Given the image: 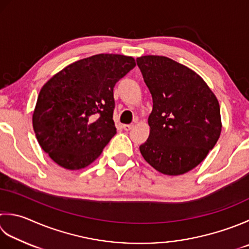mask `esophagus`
Instances as JSON below:
<instances>
[{
  "instance_id": "1",
  "label": "esophagus",
  "mask_w": 249,
  "mask_h": 249,
  "mask_svg": "<svg viewBox=\"0 0 249 249\" xmlns=\"http://www.w3.org/2000/svg\"><path fill=\"white\" fill-rule=\"evenodd\" d=\"M133 126L134 125H131V124H125V125H123V128H124V130H130L131 128H133Z\"/></svg>"
}]
</instances>
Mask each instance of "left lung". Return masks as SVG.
<instances>
[{
	"mask_svg": "<svg viewBox=\"0 0 249 249\" xmlns=\"http://www.w3.org/2000/svg\"><path fill=\"white\" fill-rule=\"evenodd\" d=\"M152 95L150 135L139 149L158 172L186 174L207 157L221 133L220 107L201 76L164 56L137 58Z\"/></svg>",
	"mask_w": 249,
	"mask_h": 249,
	"instance_id": "8db88e82",
	"label": "left lung"
}]
</instances>
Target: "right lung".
Here are the masks:
<instances>
[{
  "instance_id": "right-lung-1",
  "label": "right lung",
  "mask_w": 249,
  "mask_h": 249,
  "mask_svg": "<svg viewBox=\"0 0 249 249\" xmlns=\"http://www.w3.org/2000/svg\"><path fill=\"white\" fill-rule=\"evenodd\" d=\"M133 57L99 53L67 66L40 90L32 124L41 148L59 166H89L116 134L113 89Z\"/></svg>"
}]
</instances>
